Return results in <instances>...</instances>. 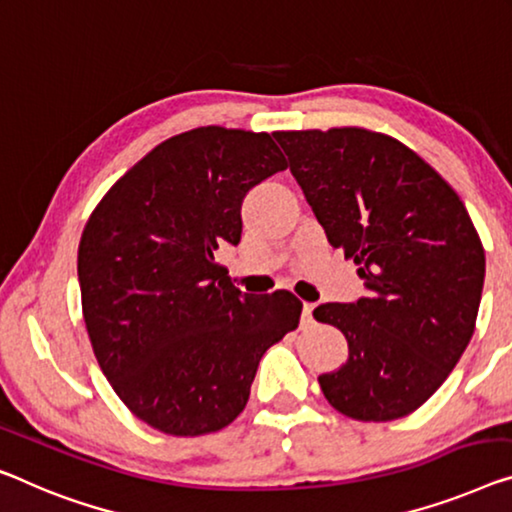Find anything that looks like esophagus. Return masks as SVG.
Listing matches in <instances>:
<instances>
[{"instance_id": "1", "label": "esophagus", "mask_w": 512, "mask_h": 512, "mask_svg": "<svg viewBox=\"0 0 512 512\" xmlns=\"http://www.w3.org/2000/svg\"><path fill=\"white\" fill-rule=\"evenodd\" d=\"M312 310H315V305L312 303H303V312H301V329H308V326L315 322L312 319Z\"/></svg>"}]
</instances>
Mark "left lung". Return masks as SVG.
<instances>
[{"instance_id":"1","label":"left lung","mask_w":512,"mask_h":512,"mask_svg":"<svg viewBox=\"0 0 512 512\" xmlns=\"http://www.w3.org/2000/svg\"><path fill=\"white\" fill-rule=\"evenodd\" d=\"M326 239L358 264L365 296L322 303L349 358L319 377L356 421H395L444 384L476 329L485 250L455 190L402 142L365 128L276 131Z\"/></svg>"}]
</instances>
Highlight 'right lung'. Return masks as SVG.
<instances>
[{
  "mask_svg": "<svg viewBox=\"0 0 512 512\" xmlns=\"http://www.w3.org/2000/svg\"><path fill=\"white\" fill-rule=\"evenodd\" d=\"M287 167L269 133L202 126L151 149L105 193L78 248L96 361L133 414L174 437L230 425L257 365L299 326L294 294H241L220 243L250 188Z\"/></svg>",
  "mask_w": 512,
  "mask_h": 512,
  "instance_id": "right-lung-1",
  "label": "right lung"
}]
</instances>
